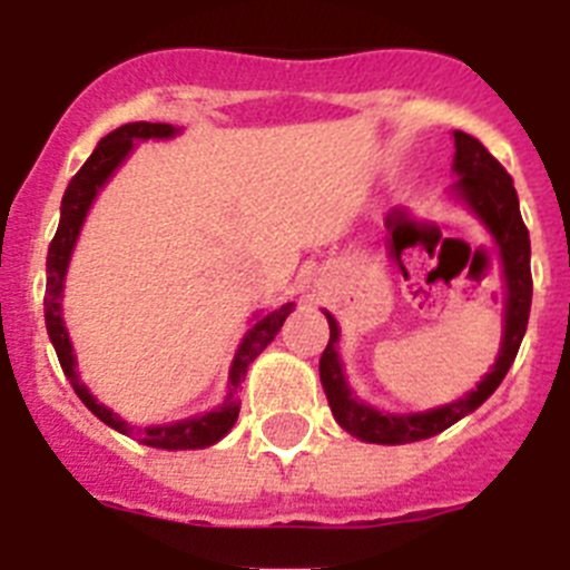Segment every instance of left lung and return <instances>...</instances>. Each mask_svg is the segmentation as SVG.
<instances>
[{
	"mask_svg": "<svg viewBox=\"0 0 570 570\" xmlns=\"http://www.w3.org/2000/svg\"><path fill=\"white\" fill-rule=\"evenodd\" d=\"M454 174L460 176L451 185V196L465 203L473 214L480 216V223L485 225L488 234L493 236L497 248H500L502 259V276H505V325H502V345L493 367L482 376V382L473 387L471 394L462 400L451 402V405L431 407V411H420V414H382L376 407L365 405L356 400L347 387L345 374H342V362L336 354V342H340V325L334 316L325 311L331 325L328 347L322 351L320 360V380L328 396L331 414L334 420L345 428L347 434L356 436L362 442H376V445H405V442H420L428 436L442 434L445 428L460 422L471 411L482 405L488 396L500 387L505 380L508 367L517 360L520 342L528 328V314H531V239H528V228L522 223L520 199L513 190V179L508 170L502 168L485 145L473 136L454 130Z\"/></svg>",
	"mask_w": 570,
	"mask_h": 570,
	"instance_id": "1",
	"label": "left lung"
}]
</instances>
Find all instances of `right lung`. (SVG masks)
Masks as SVG:
<instances>
[{"instance_id": "add662e5", "label": "right lung", "mask_w": 570, "mask_h": 570, "mask_svg": "<svg viewBox=\"0 0 570 570\" xmlns=\"http://www.w3.org/2000/svg\"><path fill=\"white\" fill-rule=\"evenodd\" d=\"M179 130L174 125L165 122H128L122 128L110 130L102 142L94 148V154L88 156V163L77 170V176L70 179L68 190L62 196V216H59V228L53 242L48 248V288H45V325H48V336L57 347L59 365H62L65 376L70 380L73 391H77L79 400L85 402L90 414H97L105 425H110L114 431L125 436H134L136 442L150 448H163V451H188V448H208L214 442L223 440L234 428L236 416H239V385L248 374V365L256 356L271 345L276 334H279L285 316L294 311V302H285L282 308L271 311V314L259 316V320L250 325V331L242 336L239 347H236L234 365H230L228 374V394H225L223 405H216L214 411L203 416H190L183 422H170V425H148L136 428L130 422H125L122 416H116L110 407H105L102 402H97V396L90 394L85 382L77 374V356H73V345L68 340V328H65L62 320V288H65V274H68V262L73 254V245L79 239V230H82L85 216H88L90 205L97 199L99 188L108 183L114 170L125 163V156L134 150V142L139 139H170Z\"/></svg>"}]
</instances>
